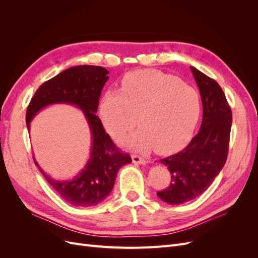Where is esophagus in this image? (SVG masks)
<instances>
[{"label": "esophagus", "instance_id": "1", "mask_svg": "<svg viewBox=\"0 0 258 258\" xmlns=\"http://www.w3.org/2000/svg\"><path fill=\"white\" fill-rule=\"evenodd\" d=\"M131 158H132V161H134L135 163H139V165H145L146 163V160L142 157H140V156H138V155H132Z\"/></svg>", "mask_w": 258, "mask_h": 258}]
</instances>
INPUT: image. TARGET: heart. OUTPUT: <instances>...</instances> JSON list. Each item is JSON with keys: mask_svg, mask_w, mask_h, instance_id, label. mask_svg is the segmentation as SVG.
<instances>
[{"mask_svg": "<svg viewBox=\"0 0 258 258\" xmlns=\"http://www.w3.org/2000/svg\"><path fill=\"white\" fill-rule=\"evenodd\" d=\"M200 112L197 90L157 70L127 74L120 91H106L100 103V118L112 137L131 131L139 116L142 128L126 142L137 150L155 147L159 154L176 152L189 141Z\"/></svg>", "mask_w": 258, "mask_h": 258, "instance_id": "obj_1", "label": "heart"}]
</instances>
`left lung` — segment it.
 I'll return each mask as SVG.
<instances>
[{
	"label": "left lung",
	"instance_id": "8db88e82",
	"mask_svg": "<svg viewBox=\"0 0 258 258\" xmlns=\"http://www.w3.org/2000/svg\"><path fill=\"white\" fill-rule=\"evenodd\" d=\"M204 112L198 134L184 150L160 161L171 174V183L157 196L169 205H182L204 194L221 172L228 155L231 108L221 86L190 67Z\"/></svg>",
	"mask_w": 258,
	"mask_h": 258
}]
</instances>
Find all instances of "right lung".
<instances>
[{
  "mask_svg": "<svg viewBox=\"0 0 258 258\" xmlns=\"http://www.w3.org/2000/svg\"><path fill=\"white\" fill-rule=\"evenodd\" d=\"M108 71L97 66H77L52 77L35 91L27 108V127L42 108L67 103L80 107L91 130V155L81 173L70 181H56L46 174L34 159L46 181L59 196L74 207H92L102 202L112 191L118 170L131 162L129 154L120 152L108 136L99 117L101 91L108 80Z\"/></svg>",
  "mask_w": 258,
  "mask_h": 258,
  "instance_id": "right-lung-1",
  "label": "right lung"
}]
</instances>
